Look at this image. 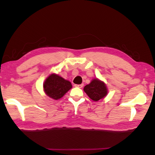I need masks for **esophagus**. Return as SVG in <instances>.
Here are the masks:
<instances>
[{
	"label": "esophagus",
	"mask_w": 155,
	"mask_h": 155,
	"mask_svg": "<svg viewBox=\"0 0 155 155\" xmlns=\"http://www.w3.org/2000/svg\"><path fill=\"white\" fill-rule=\"evenodd\" d=\"M83 84H75L74 87H78V88H82L83 87Z\"/></svg>",
	"instance_id": "obj_1"
}]
</instances>
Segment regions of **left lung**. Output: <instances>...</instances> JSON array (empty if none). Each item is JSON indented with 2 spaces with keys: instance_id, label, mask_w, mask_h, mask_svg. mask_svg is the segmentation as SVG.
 Returning a JSON list of instances; mask_svg holds the SVG:
<instances>
[{
  "instance_id": "obj_1",
  "label": "left lung",
  "mask_w": 155,
  "mask_h": 155,
  "mask_svg": "<svg viewBox=\"0 0 155 155\" xmlns=\"http://www.w3.org/2000/svg\"><path fill=\"white\" fill-rule=\"evenodd\" d=\"M84 91L90 98L94 101H98L107 96L108 90L104 82L94 78L90 84L84 87Z\"/></svg>"
}]
</instances>
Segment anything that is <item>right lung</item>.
<instances>
[{"label":"right lung","instance_id":"right-lung-1","mask_svg":"<svg viewBox=\"0 0 155 155\" xmlns=\"http://www.w3.org/2000/svg\"><path fill=\"white\" fill-rule=\"evenodd\" d=\"M44 91L46 94L58 100L62 98L72 88L70 81L56 74H52L45 81L43 84Z\"/></svg>","mask_w":155,"mask_h":155}]
</instances>
